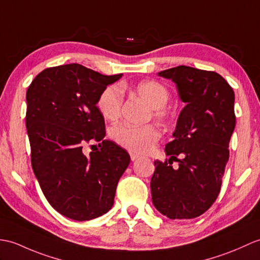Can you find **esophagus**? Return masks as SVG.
Masks as SVG:
<instances>
[{"label":"esophagus","mask_w":260,"mask_h":260,"mask_svg":"<svg viewBox=\"0 0 260 260\" xmlns=\"http://www.w3.org/2000/svg\"><path fill=\"white\" fill-rule=\"evenodd\" d=\"M129 155H131V159H132V160H136V159H138V158H140V155H137V154H134V153H131Z\"/></svg>","instance_id":"1"}]
</instances>
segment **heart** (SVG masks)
<instances>
[{"label": "heart", "instance_id": "1", "mask_svg": "<svg viewBox=\"0 0 260 260\" xmlns=\"http://www.w3.org/2000/svg\"><path fill=\"white\" fill-rule=\"evenodd\" d=\"M135 92L154 108L156 117L166 118L168 116L164 106L170 100V92L164 85L156 81H143L135 86ZM123 100L122 87L115 84L105 87L98 100V108L102 116L107 120H115L119 116ZM112 137L118 145L131 152L145 153L159 140L160 132L154 125L120 124L112 129Z\"/></svg>", "mask_w": 260, "mask_h": 260}]
</instances>
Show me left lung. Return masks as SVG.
<instances>
[{
	"mask_svg": "<svg viewBox=\"0 0 260 260\" xmlns=\"http://www.w3.org/2000/svg\"><path fill=\"white\" fill-rule=\"evenodd\" d=\"M175 83L185 107L179 113L173 141L165 147L168 161L155 160L150 191L155 208L171 219L201 216L218 197L229 158V141L236 125L235 94L215 72L189 66L161 71ZM182 154L183 160H177ZM177 160L178 169H173Z\"/></svg>",
	"mask_w": 260,
	"mask_h": 260,
	"instance_id": "left-lung-1",
	"label": "left lung"
}]
</instances>
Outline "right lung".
Instances as JSON below:
<instances>
[{"mask_svg":"<svg viewBox=\"0 0 260 260\" xmlns=\"http://www.w3.org/2000/svg\"><path fill=\"white\" fill-rule=\"evenodd\" d=\"M122 76L73 63L42 71L27 88L33 171L47 202L68 218L83 221L106 214L129 165L124 148L103 141L105 123L98 108L102 90ZM89 140L102 143L85 155L82 146Z\"/></svg>","mask_w":260,"mask_h":260,"instance_id":"1","label":"right lung"}]
</instances>
